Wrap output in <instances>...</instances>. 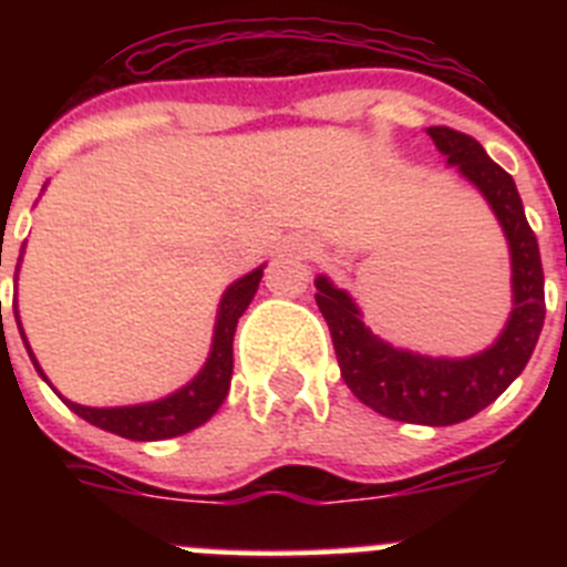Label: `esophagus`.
Wrapping results in <instances>:
<instances>
[{
	"label": "esophagus",
	"instance_id": "obj_1",
	"mask_svg": "<svg viewBox=\"0 0 567 567\" xmlns=\"http://www.w3.org/2000/svg\"><path fill=\"white\" fill-rule=\"evenodd\" d=\"M307 249H312V247H303V252H307Z\"/></svg>",
	"mask_w": 567,
	"mask_h": 567
}]
</instances>
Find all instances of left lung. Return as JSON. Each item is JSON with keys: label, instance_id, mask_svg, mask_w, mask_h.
Listing matches in <instances>:
<instances>
[{"label": "left lung", "instance_id": "left-lung-1", "mask_svg": "<svg viewBox=\"0 0 567 567\" xmlns=\"http://www.w3.org/2000/svg\"><path fill=\"white\" fill-rule=\"evenodd\" d=\"M434 147L480 189L497 215L511 255V315L497 340L468 358H432L385 343L363 312L327 275L315 278V300L332 332L340 374L354 398L400 423L454 425L483 412L508 389L534 354L545 323V275L537 235L528 227L517 184L488 158L483 144L452 127H429Z\"/></svg>", "mask_w": 567, "mask_h": 567}]
</instances>
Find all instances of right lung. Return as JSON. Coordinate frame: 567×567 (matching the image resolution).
Masks as SVG:
<instances>
[{"instance_id": "obj_1", "label": "right lung", "mask_w": 567, "mask_h": 567, "mask_svg": "<svg viewBox=\"0 0 567 567\" xmlns=\"http://www.w3.org/2000/svg\"><path fill=\"white\" fill-rule=\"evenodd\" d=\"M24 252V247H22ZM22 260V258H19ZM19 275V264H17ZM264 278V267L252 269L244 278H238L235 284H229L227 292L221 295V303H218V315H215V329H213V346H209L207 363L202 365V372L195 374L187 385L175 389L173 394L162 400H153V403H135V405H110V409H96V405H82L73 403V400L59 398L73 409L82 420H87L90 425L104 429L110 434H118L124 440H169L182 437V434L193 432L198 425L207 423L221 403L227 400L229 380H233V338L235 327H238V318L247 312V307L252 303L255 292H258V284ZM13 315H17L19 334L24 340V349H28L30 360L37 365V372L42 374V365H39L37 354L30 349L28 338H24L22 320H19V307L13 303ZM56 392V389H53Z\"/></svg>"}]
</instances>
